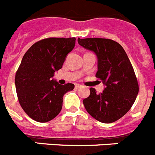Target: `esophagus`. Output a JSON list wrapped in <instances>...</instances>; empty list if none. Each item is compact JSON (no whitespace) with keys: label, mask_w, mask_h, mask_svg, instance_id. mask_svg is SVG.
Returning <instances> with one entry per match:
<instances>
[{"label":"esophagus","mask_w":155,"mask_h":155,"mask_svg":"<svg viewBox=\"0 0 155 155\" xmlns=\"http://www.w3.org/2000/svg\"><path fill=\"white\" fill-rule=\"evenodd\" d=\"M82 87V85H81V84H75V87H77V88H78V87Z\"/></svg>","instance_id":"obj_1"}]
</instances>
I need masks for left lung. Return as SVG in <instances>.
<instances>
[{
    "mask_svg": "<svg viewBox=\"0 0 155 155\" xmlns=\"http://www.w3.org/2000/svg\"><path fill=\"white\" fill-rule=\"evenodd\" d=\"M78 42L96 55L95 77L105 85L100 94L93 87L90 88V95L83 100L85 109L101 123H113L130 109L139 91L132 64L121 45L112 39L78 38Z\"/></svg>",
    "mask_w": 155,
    "mask_h": 155,
    "instance_id": "1",
    "label": "left lung"
}]
</instances>
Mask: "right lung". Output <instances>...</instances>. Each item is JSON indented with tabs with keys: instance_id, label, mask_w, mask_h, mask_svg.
Instances as JSON below:
<instances>
[{
	"instance_id": "obj_1",
	"label": "right lung",
	"mask_w": 155,
	"mask_h": 155,
	"mask_svg": "<svg viewBox=\"0 0 155 155\" xmlns=\"http://www.w3.org/2000/svg\"><path fill=\"white\" fill-rule=\"evenodd\" d=\"M74 38H48L35 42L25 53L15 74L19 103L30 118L49 122L60 113L64 94L74 84L62 85L53 79L54 73L75 46Z\"/></svg>"
}]
</instances>
